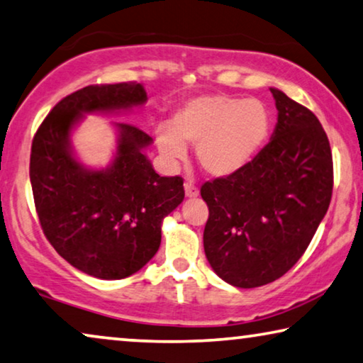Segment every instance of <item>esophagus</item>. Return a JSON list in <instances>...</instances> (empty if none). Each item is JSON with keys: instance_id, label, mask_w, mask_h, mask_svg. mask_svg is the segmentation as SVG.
Listing matches in <instances>:
<instances>
[{"instance_id": "34e87169", "label": "esophagus", "mask_w": 363, "mask_h": 363, "mask_svg": "<svg viewBox=\"0 0 363 363\" xmlns=\"http://www.w3.org/2000/svg\"><path fill=\"white\" fill-rule=\"evenodd\" d=\"M184 189H186V197H189V199H194L199 196V189L196 187V184H194L192 181H187L186 184H184Z\"/></svg>"}]
</instances>
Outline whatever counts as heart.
Returning <instances> with one entry per match:
<instances>
[{"label": "heart", "mask_w": 363, "mask_h": 363, "mask_svg": "<svg viewBox=\"0 0 363 363\" xmlns=\"http://www.w3.org/2000/svg\"><path fill=\"white\" fill-rule=\"evenodd\" d=\"M270 113L262 101L207 94L187 101L172 127L156 132L158 148L169 161L186 158L197 145L199 166L213 177H228L252 163L269 137Z\"/></svg>", "instance_id": "b5f03b06"}]
</instances>
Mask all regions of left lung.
<instances>
[{
    "label": "left lung",
    "instance_id": "left-lung-1",
    "mask_svg": "<svg viewBox=\"0 0 363 363\" xmlns=\"http://www.w3.org/2000/svg\"><path fill=\"white\" fill-rule=\"evenodd\" d=\"M279 111L270 142L252 163L207 181L203 250L225 282L254 289L274 282L298 262L328 212L333 153L318 117L270 88Z\"/></svg>",
    "mask_w": 363,
    "mask_h": 363
}]
</instances>
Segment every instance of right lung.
Wrapping results in <instances>:
<instances>
[{"label":"right lung","mask_w":363,"mask_h":363,"mask_svg":"<svg viewBox=\"0 0 363 363\" xmlns=\"http://www.w3.org/2000/svg\"><path fill=\"white\" fill-rule=\"evenodd\" d=\"M145 102L140 83L86 86L63 97L32 140L29 174L43 235L65 261L97 279H125L155 256L163 218L184 199V181L153 169L143 153L153 140L130 123H116V158L101 171L74 160L69 133L83 113Z\"/></svg>","instance_id":"1"}]
</instances>
